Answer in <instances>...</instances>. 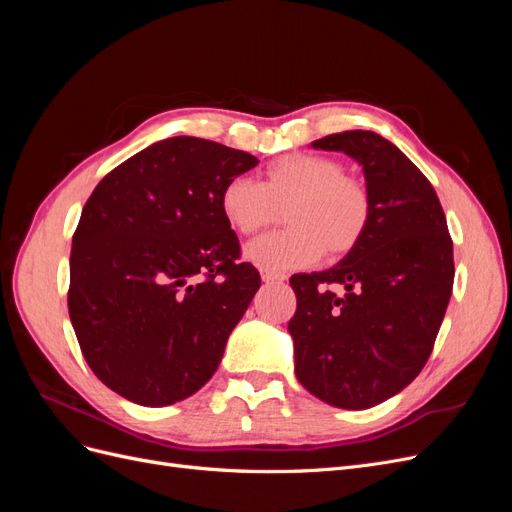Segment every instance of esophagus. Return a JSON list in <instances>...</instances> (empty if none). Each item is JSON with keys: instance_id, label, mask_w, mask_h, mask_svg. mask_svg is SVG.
Returning a JSON list of instances; mask_svg holds the SVG:
<instances>
[{"instance_id": "esophagus-1", "label": "esophagus", "mask_w": 512, "mask_h": 512, "mask_svg": "<svg viewBox=\"0 0 512 512\" xmlns=\"http://www.w3.org/2000/svg\"><path fill=\"white\" fill-rule=\"evenodd\" d=\"M260 277H262V282H267V284H282L286 280L284 273L269 271V269H260Z\"/></svg>"}]
</instances>
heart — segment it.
Instances as JSON below:
<instances>
[{
	"instance_id": "heart-1",
	"label": "heart",
	"mask_w": 512,
	"mask_h": 512,
	"mask_svg": "<svg viewBox=\"0 0 512 512\" xmlns=\"http://www.w3.org/2000/svg\"><path fill=\"white\" fill-rule=\"evenodd\" d=\"M220 211L239 235H254L284 215L286 228L252 241L245 256L260 269L290 271L314 265L327 250L344 256L371 222V198L344 166L312 153L271 162L262 181L232 177L220 192Z\"/></svg>"
}]
</instances>
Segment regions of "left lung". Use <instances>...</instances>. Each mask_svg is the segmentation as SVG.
I'll use <instances>...</instances> for the list:
<instances>
[{
	"mask_svg": "<svg viewBox=\"0 0 512 512\" xmlns=\"http://www.w3.org/2000/svg\"><path fill=\"white\" fill-rule=\"evenodd\" d=\"M312 147L363 166L371 222L335 267L290 277L294 374L327 404L365 410L425 367L451 301L453 241L433 185L391 141L348 130Z\"/></svg>",
	"mask_w": 512,
	"mask_h": 512,
	"instance_id": "obj_1",
	"label": "left lung"
}]
</instances>
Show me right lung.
I'll use <instances>...</instances> for the list:
<instances>
[{"mask_svg":"<svg viewBox=\"0 0 512 512\" xmlns=\"http://www.w3.org/2000/svg\"><path fill=\"white\" fill-rule=\"evenodd\" d=\"M250 153L194 136L138 151L91 192L72 237L68 312L91 371L138 406L194 395L260 288L220 211Z\"/></svg>","mask_w":512,"mask_h":512,"instance_id":"right-lung-1","label":"right lung"}]
</instances>
